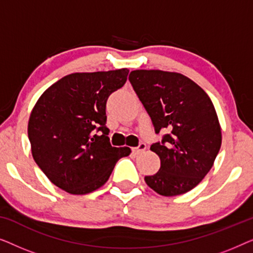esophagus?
<instances>
[{"mask_svg":"<svg viewBox=\"0 0 253 253\" xmlns=\"http://www.w3.org/2000/svg\"><path fill=\"white\" fill-rule=\"evenodd\" d=\"M145 150H146V145H145L144 143H140L137 147L132 148V152L134 154H140V153H143Z\"/></svg>","mask_w":253,"mask_h":253,"instance_id":"obj_1","label":"esophagus"}]
</instances>
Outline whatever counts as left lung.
<instances>
[{
    "instance_id": "1",
    "label": "left lung",
    "mask_w": 253,
    "mask_h": 253,
    "mask_svg": "<svg viewBox=\"0 0 253 253\" xmlns=\"http://www.w3.org/2000/svg\"><path fill=\"white\" fill-rule=\"evenodd\" d=\"M129 81L155 127L166 130L151 145L160 158L157 174L145 176L152 190L165 197L183 195L203 181L219 153L222 133L207 93L178 72L133 70Z\"/></svg>"
}]
</instances>
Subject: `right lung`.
<instances>
[{"label": "right lung", "instance_id": "add662e5", "mask_svg": "<svg viewBox=\"0 0 253 253\" xmlns=\"http://www.w3.org/2000/svg\"><path fill=\"white\" fill-rule=\"evenodd\" d=\"M126 68L75 72L44 91L31 112V152L49 181L71 195H86L108 181L130 147H113L106 102L126 84Z\"/></svg>", "mask_w": 253, "mask_h": 253}]
</instances>
